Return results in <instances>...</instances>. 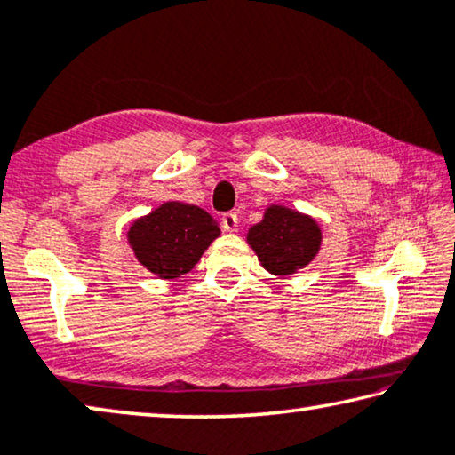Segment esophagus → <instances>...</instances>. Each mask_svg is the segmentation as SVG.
<instances>
[{
  "instance_id": "1",
  "label": "esophagus",
  "mask_w": 455,
  "mask_h": 455,
  "mask_svg": "<svg viewBox=\"0 0 455 455\" xmlns=\"http://www.w3.org/2000/svg\"><path fill=\"white\" fill-rule=\"evenodd\" d=\"M222 227H225V230H228V233H235L236 227H239V219H236V214L235 212L222 214Z\"/></svg>"
}]
</instances>
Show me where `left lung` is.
<instances>
[{"label": "left lung", "mask_w": 455, "mask_h": 455, "mask_svg": "<svg viewBox=\"0 0 455 455\" xmlns=\"http://www.w3.org/2000/svg\"><path fill=\"white\" fill-rule=\"evenodd\" d=\"M249 247L269 274L286 277L307 267L323 245V230L310 214L269 204L247 233Z\"/></svg>", "instance_id": "left-lung-1"}]
</instances>
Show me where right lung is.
I'll return each instance as SVG.
<instances>
[{
  "label": "right lung",
  "mask_w": 455,
  "mask_h": 455,
  "mask_svg": "<svg viewBox=\"0 0 455 455\" xmlns=\"http://www.w3.org/2000/svg\"><path fill=\"white\" fill-rule=\"evenodd\" d=\"M220 227L204 208L186 202H163L132 220L126 239L140 266L161 280H175L192 271Z\"/></svg>",
  "instance_id": "add662e5"
}]
</instances>
